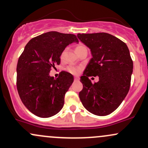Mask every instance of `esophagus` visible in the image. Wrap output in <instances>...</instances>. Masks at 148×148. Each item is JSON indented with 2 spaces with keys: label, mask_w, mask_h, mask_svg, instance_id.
I'll return each instance as SVG.
<instances>
[{
  "label": "esophagus",
  "mask_w": 148,
  "mask_h": 148,
  "mask_svg": "<svg viewBox=\"0 0 148 148\" xmlns=\"http://www.w3.org/2000/svg\"><path fill=\"white\" fill-rule=\"evenodd\" d=\"M74 81H75V82H79V77H74Z\"/></svg>",
  "instance_id": "obj_1"
}]
</instances>
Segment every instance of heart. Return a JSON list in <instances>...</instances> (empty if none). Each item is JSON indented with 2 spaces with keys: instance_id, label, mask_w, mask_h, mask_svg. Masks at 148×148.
Instances as JSON below:
<instances>
[{
  "instance_id": "heart-1",
  "label": "heart",
  "mask_w": 148,
  "mask_h": 148,
  "mask_svg": "<svg viewBox=\"0 0 148 148\" xmlns=\"http://www.w3.org/2000/svg\"><path fill=\"white\" fill-rule=\"evenodd\" d=\"M86 48L85 45L82 44V43H79V44H78L77 46H76L75 50H76V52H77V51H79V50H82V49H83V48ZM64 53H65V51H63L62 53L61 58H62L63 57H64ZM81 69H82V68H81L80 66H73V65L68 66V68H67V70L73 74H79V71H81Z\"/></svg>"
}]
</instances>
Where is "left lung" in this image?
<instances>
[{
  "label": "left lung",
  "instance_id": "obj_1",
  "mask_svg": "<svg viewBox=\"0 0 148 148\" xmlns=\"http://www.w3.org/2000/svg\"><path fill=\"white\" fill-rule=\"evenodd\" d=\"M77 37L90 50L92 58L81 77L79 92L82 105L88 112L106 116L121 105L129 90L133 61L125 43L108 33L78 34ZM98 76L92 84L89 76Z\"/></svg>",
  "mask_w": 148,
  "mask_h": 148
}]
</instances>
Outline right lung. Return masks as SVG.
Segmentation results:
<instances>
[{
    "label": "right lung",
    "mask_w": 148,
    "mask_h": 148,
    "mask_svg": "<svg viewBox=\"0 0 148 148\" xmlns=\"http://www.w3.org/2000/svg\"><path fill=\"white\" fill-rule=\"evenodd\" d=\"M76 42L70 34L49 32L33 38L26 45L17 65V88L22 103L37 116L50 117L63 108L64 95L74 82L70 73L50 77L52 68L60 63L67 45Z\"/></svg>",
    "instance_id": "right-lung-1"
}]
</instances>
